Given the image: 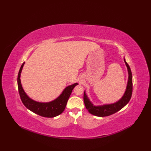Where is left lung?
Returning a JSON list of instances; mask_svg holds the SVG:
<instances>
[{
    "label": "left lung",
    "mask_w": 151,
    "mask_h": 151,
    "mask_svg": "<svg viewBox=\"0 0 151 151\" xmlns=\"http://www.w3.org/2000/svg\"><path fill=\"white\" fill-rule=\"evenodd\" d=\"M124 61L127 67L128 73H129V80H128L126 91H125L123 96L121 97L120 100H119L115 103L104 104L101 106H95L89 101L87 95L86 94V92L84 91V102L86 109L91 114L98 117L108 116V115H112L116 113L117 111H119L124 106H126L129 103L132 94V75L129 64L126 62L124 58Z\"/></svg>",
    "instance_id": "left-lung-1"
}]
</instances>
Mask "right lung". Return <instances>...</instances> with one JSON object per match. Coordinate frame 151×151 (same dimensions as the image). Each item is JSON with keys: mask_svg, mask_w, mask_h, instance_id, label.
<instances>
[{"mask_svg": "<svg viewBox=\"0 0 151 151\" xmlns=\"http://www.w3.org/2000/svg\"><path fill=\"white\" fill-rule=\"evenodd\" d=\"M24 64V62L22 64L17 77L19 93L23 104L28 110L40 115V116L45 117H54L62 114L65 110L67 101L71 94L72 90L76 85H78V83H75V84L67 86L62 91V94L52 101L49 102H40L35 101L28 97L22 87L20 77Z\"/></svg>", "mask_w": 151, "mask_h": 151, "instance_id": "obj_1", "label": "right lung"}]
</instances>
